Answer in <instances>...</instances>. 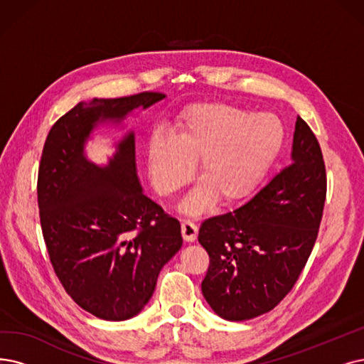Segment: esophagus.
<instances>
[{"label":"esophagus","instance_id":"obj_1","mask_svg":"<svg viewBox=\"0 0 364 364\" xmlns=\"http://www.w3.org/2000/svg\"><path fill=\"white\" fill-rule=\"evenodd\" d=\"M181 227H182V236H183L185 242H194L197 239L198 228H197V225L193 221L183 220Z\"/></svg>","mask_w":364,"mask_h":364}]
</instances>
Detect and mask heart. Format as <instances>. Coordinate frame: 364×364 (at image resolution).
I'll list each match as a JSON object with an SVG mask.
<instances>
[{
    "label": "heart",
    "mask_w": 364,
    "mask_h": 364,
    "mask_svg": "<svg viewBox=\"0 0 364 364\" xmlns=\"http://www.w3.org/2000/svg\"><path fill=\"white\" fill-rule=\"evenodd\" d=\"M285 143V128L272 113L254 114L228 105H198L178 119L173 136L149 139L146 166L161 196H173L191 179L200 183L181 205L185 213L208 210L216 198L235 203L252 194Z\"/></svg>",
    "instance_id": "b5f03b06"
}]
</instances>
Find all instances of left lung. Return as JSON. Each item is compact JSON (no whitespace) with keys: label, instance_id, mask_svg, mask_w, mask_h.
I'll return each mask as SVG.
<instances>
[{"label":"left lung","instance_id":"left-lung-1","mask_svg":"<svg viewBox=\"0 0 364 364\" xmlns=\"http://www.w3.org/2000/svg\"><path fill=\"white\" fill-rule=\"evenodd\" d=\"M326 190L321 148L297 116L291 164L240 208L200 227L198 242L210 258L201 291L216 315L245 321L291 291L315 245Z\"/></svg>","mask_w":364,"mask_h":364}]
</instances>
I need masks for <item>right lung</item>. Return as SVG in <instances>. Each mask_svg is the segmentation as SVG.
Segmentation results:
<instances>
[{
    "mask_svg": "<svg viewBox=\"0 0 364 364\" xmlns=\"http://www.w3.org/2000/svg\"><path fill=\"white\" fill-rule=\"evenodd\" d=\"M164 94L80 101L48 134L38 168L40 223L53 270L79 306L125 321L151 300L158 274L182 246L181 224L143 194L136 136L113 143L106 164L85 152L97 128L146 110Z\"/></svg>",
    "mask_w": 364,
    "mask_h": 364,
    "instance_id": "right-lung-1",
    "label": "right lung"
}]
</instances>
